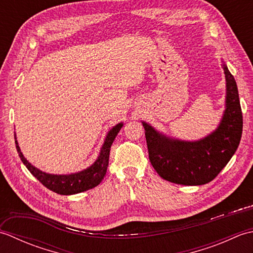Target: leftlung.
<instances>
[{
    "mask_svg": "<svg viewBox=\"0 0 253 253\" xmlns=\"http://www.w3.org/2000/svg\"><path fill=\"white\" fill-rule=\"evenodd\" d=\"M226 77V110L217 129L195 142L162 136L147 123L149 159L163 179L185 186L208 184L219 174L237 150L243 133V112L235 78L224 65Z\"/></svg>",
    "mask_w": 253,
    "mask_h": 253,
    "instance_id": "8db88e82",
    "label": "left lung"
}]
</instances>
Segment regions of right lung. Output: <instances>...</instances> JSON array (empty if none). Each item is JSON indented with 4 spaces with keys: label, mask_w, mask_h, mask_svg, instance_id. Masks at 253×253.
<instances>
[{
    "label": "right lung",
    "mask_w": 253,
    "mask_h": 253,
    "mask_svg": "<svg viewBox=\"0 0 253 253\" xmlns=\"http://www.w3.org/2000/svg\"><path fill=\"white\" fill-rule=\"evenodd\" d=\"M122 126L123 124H117V125L115 127H113L112 130H110V132L107 133L105 142L101 149L100 157L93 163V165H91L89 169L80 171V173L77 174L51 175L43 173V171L36 169L35 166H32L28 161L24 158L23 153L20 152L17 141L15 140L16 149H17L19 157L21 161H23V163L26 165V168L28 169L30 173L34 175L42 185L45 186L47 189L54 191L58 193V195H75V193L92 189V188L98 186L102 181V179H103L107 169V165H109L111 146L113 141H114L115 137L117 136L118 131L121 130Z\"/></svg>",
    "instance_id": "right-lung-1"
}]
</instances>
